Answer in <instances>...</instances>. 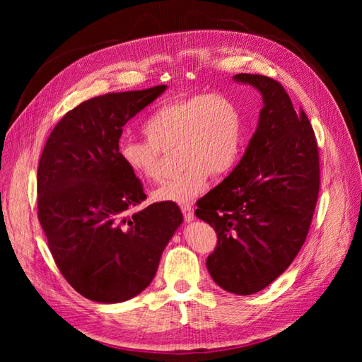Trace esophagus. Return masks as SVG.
I'll list each match as a JSON object with an SVG mask.
<instances>
[{
    "instance_id": "34e87169",
    "label": "esophagus",
    "mask_w": 362,
    "mask_h": 362,
    "mask_svg": "<svg viewBox=\"0 0 362 362\" xmlns=\"http://www.w3.org/2000/svg\"><path fill=\"white\" fill-rule=\"evenodd\" d=\"M181 211H182V214H184V221H185V222H192L193 218H194V211H193L192 205H189V204L181 205Z\"/></svg>"
}]
</instances>
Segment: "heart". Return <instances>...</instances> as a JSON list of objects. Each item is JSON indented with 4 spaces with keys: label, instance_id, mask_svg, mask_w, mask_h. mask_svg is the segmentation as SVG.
Instances as JSON below:
<instances>
[{
    "label": "heart",
    "instance_id": "heart-1",
    "mask_svg": "<svg viewBox=\"0 0 362 362\" xmlns=\"http://www.w3.org/2000/svg\"><path fill=\"white\" fill-rule=\"evenodd\" d=\"M145 140H122L117 154L134 177L156 181L164 152L178 151L184 169L154 192L160 202L187 204L202 193L210 177L234 169L243 148V119L234 101L222 95H192L154 112L144 127Z\"/></svg>",
    "mask_w": 362,
    "mask_h": 362
}]
</instances>
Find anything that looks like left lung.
<instances>
[{
    "instance_id": "obj_1",
    "label": "left lung",
    "mask_w": 362,
    "mask_h": 362,
    "mask_svg": "<svg viewBox=\"0 0 362 362\" xmlns=\"http://www.w3.org/2000/svg\"><path fill=\"white\" fill-rule=\"evenodd\" d=\"M234 80L262 95L258 127L243 158L196 205L217 246L206 269L218 287L234 294L266 288L291 264L310 231L320 187L319 148L300 108L282 84L264 75Z\"/></svg>"
}]
</instances>
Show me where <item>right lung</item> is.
<instances>
[{
  "label": "right lung",
  "instance_id": "right-lung-1",
  "mask_svg": "<svg viewBox=\"0 0 362 362\" xmlns=\"http://www.w3.org/2000/svg\"><path fill=\"white\" fill-rule=\"evenodd\" d=\"M164 90L87 100L60 119L42 151L39 222L62 275L90 300L117 303L144 291L182 222L175 202L133 213L146 194L117 154L122 127Z\"/></svg>",
  "mask_w": 362,
  "mask_h": 362
}]
</instances>
